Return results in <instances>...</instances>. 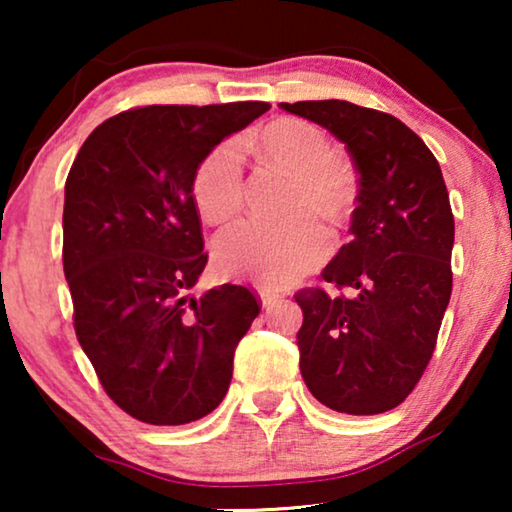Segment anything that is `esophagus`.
Returning a JSON list of instances; mask_svg holds the SVG:
<instances>
[{
  "mask_svg": "<svg viewBox=\"0 0 512 512\" xmlns=\"http://www.w3.org/2000/svg\"><path fill=\"white\" fill-rule=\"evenodd\" d=\"M258 296H261V303H263V307H272L275 303H279V300H282L284 296L279 291H272V289H258Z\"/></svg>",
  "mask_w": 512,
  "mask_h": 512,
  "instance_id": "esophagus-1",
  "label": "esophagus"
}]
</instances>
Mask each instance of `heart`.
Masks as SVG:
<instances>
[{"label":"heart","mask_w":512,"mask_h":512,"mask_svg":"<svg viewBox=\"0 0 512 512\" xmlns=\"http://www.w3.org/2000/svg\"><path fill=\"white\" fill-rule=\"evenodd\" d=\"M265 165L291 177L284 223H240L214 244V258L226 277L279 289L317 268L331 254V226H342L359 202V172L333 151L317 125L277 118L249 139ZM193 202L207 223L221 226L242 212V151L233 142L214 146L193 174Z\"/></svg>","instance_id":"obj_1"}]
</instances>
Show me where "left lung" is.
<instances>
[{"label":"left lung","mask_w":512,"mask_h":512,"mask_svg":"<svg viewBox=\"0 0 512 512\" xmlns=\"http://www.w3.org/2000/svg\"><path fill=\"white\" fill-rule=\"evenodd\" d=\"M347 146L359 172L352 242L321 277L347 296L303 289L300 373L347 415L401 405L429 366L452 293L454 216L443 172L408 125L345 100L282 102Z\"/></svg>","instance_id":"8db88e82"}]
</instances>
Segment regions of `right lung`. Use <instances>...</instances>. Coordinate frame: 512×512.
<instances>
[{
	"instance_id": "right-lung-1",
	"label": "right lung",
	"mask_w": 512,
	"mask_h": 512,
	"mask_svg": "<svg viewBox=\"0 0 512 512\" xmlns=\"http://www.w3.org/2000/svg\"><path fill=\"white\" fill-rule=\"evenodd\" d=\"M268 102L153 104L90 132L69 170L62 265L74 331L104 391L144 424L177 426L223 401L258 317L247 286L188 296L207 265L193 174Z\"/></svg>"
}]
</instances>
